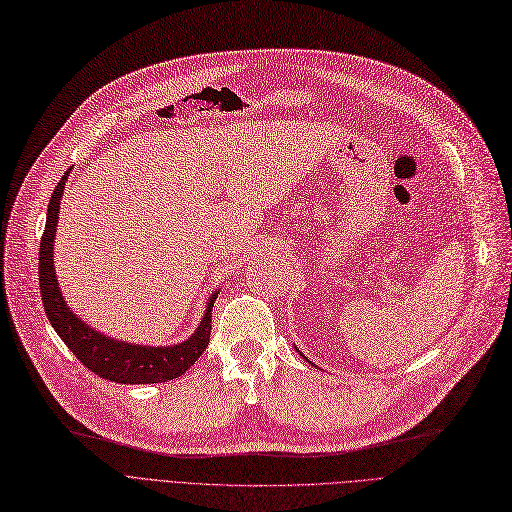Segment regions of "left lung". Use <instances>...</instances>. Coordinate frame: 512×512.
<instances>
[{
    "label": "left lung",
    "instance_id": "8db88e82",
    "mask_svg": "<svg viewBox=\"0 0 512 512\" xmlns=\"http://www.w3.org/2000/svg\"><path fill=\"white\" fill-rule=\"evenodd\" d=\"M295 350H297V348H295ZM297 352H299V350H297ZM299 356H304V354H301V352H299ZM304 358H306V356H304ZM306 361H308V358H306ZM308 363H312V361H308ZM312 365H314V363H312Z\"/></svg>",
    "mask_w": 512,
    "mask_h": 512
}]
</instances>
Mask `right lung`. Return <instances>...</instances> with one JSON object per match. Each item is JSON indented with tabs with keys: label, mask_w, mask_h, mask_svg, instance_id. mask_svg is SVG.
Instances as JSON below:
<instances>
[{
	"label": "right lung",
	"mask_w": 512,
	"mask_h": 512,
	"mask_svg": "<svg viewBox=\"0 0 512 512\" xmlns=\"http://www.w3.org/2000/svg\"><path fill=\"white\" fill-rule=\"evenodd\" d=\"M69 173L71 168L65 170L63 179L54 187L48 204L44 236L40 242V289L50 325L54 327L56 335L63 339L65 346L78 356V361L92 373L103 377V380L116 384H160L175 380V377L192 367L206 350L208 337H211L213 306L219 293L215 291L208 297L204 316L196 331L185 342L175 346L128 344L86 325L69 308L54 270L56 227H59V208Z\"/></svg>",
	"instance_id": "add662e5"
}]
</instances>
